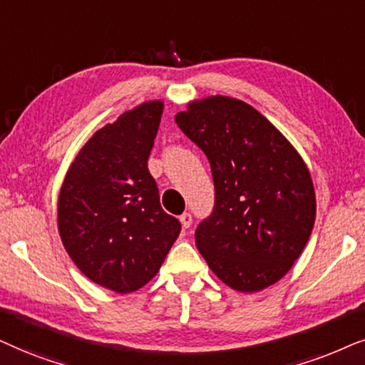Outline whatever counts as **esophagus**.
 Wrapping results in <instances>:
<instances>
[{"label": "esophagus", "instance_id": "obj_1", "mask_svg": "<svg viewBox=\"0 0 365 365\" xmlns=\"http://www.w3.org/2000/svg\"><path fill=\"white\" fill-rule=\"evenodd\" d=\"M180 223H182L183 228L190 227L192 225V215H190V213H182V215H180Z\"/></svg>", "mask_w": 365, "mask_h": 365}]
</instances>
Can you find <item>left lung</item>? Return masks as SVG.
<instances>
[{
    "label": "left lung",
    "instance_id": "left-lung-1",
    "mask_svg": "<svg viewBox=\"0 0 365 365\" xmlns=\"http://www.w3.org/2000/svg\"><path fill=\"white\" fill-rule=\"evenodd\" d=\"M175 121L207 155L215 183L197 249L230 289L270 287L292 269L314 228L317 205L304 158L260 111L232 96L193 100Z\"/></svg>",
    "mask_w": 365,
    "mask_h": 365
}]
</instances>
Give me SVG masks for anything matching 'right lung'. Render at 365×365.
I'll use <instances>...</instances> for the list:
<instances>
[{
  "label": "right lung",
  "mask_w": 365,
  "mask_h": 365,
  "mask_svg": "<svg viewBox=\"0 0 365 365\" xmlns=\"http://www.w3.org/2000/svg\"><path fill=\"white\" fill-rule=\"evenodd\" d=\"M162 113V100L145 101L95 132L60 188L63 247L81 274L116 294L147 285L182 228L160 205L147 165Z\"/></svg>",
  "instance_id": "obj_1"
}]
</instances>
